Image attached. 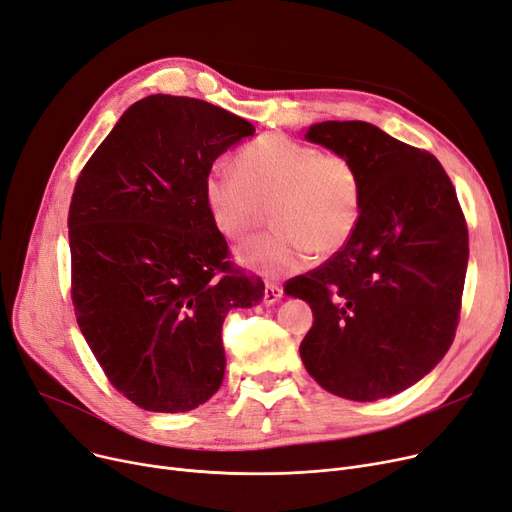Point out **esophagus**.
<instances>
[{"instance_id":"esophagus-1","label":"esophagus","mask_w":512,"mask_h":512,"mask_svg":"<svg viewBox=\"0 0 512 512\" xmlns=\"http://www.w3.org/2000/svg\"><path fill=\"white\" fill-rule=\"evenodd\" d=\"M283 296V287L279 283L266 281L264 285V304H275Z\"/></svg>"}]
</instances>
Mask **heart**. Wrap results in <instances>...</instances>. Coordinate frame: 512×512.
<instances>
[{
  "label": "heart",
  "instance_id": "heart-1",
  "mask_svg": "<svg viewBox=\"0 0 512 512\" xmlns=\"http://www.w3.org/2000/svg\"><path fill=\"white\" fill-rule=\"evenodd\" d=\"M235 168L216 164L204 179V202L214 227L239 241L273 206L279 229L243 243L237 256L262 275L302 271L316 256L342 250L362 212L356 164L287 135H264L237 154Z\"/></svg>",
  "mask_w": 512,
  "mask_h": 512
}]
</instances>
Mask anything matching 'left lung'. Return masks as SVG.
<instances>
[{
    "mask_svg": "<svg viewBox=\"0 0 512 512\" xmlns=\"http://www.w3.org/2000/svg\"><path fill=\"white\" fill-rule=\"evenodd\" d=\"M306 139L356 164L362 212L342 250L285 283L314 312L302 362L335 396H394L454 342L469 262L465 214L440 160L375 125L327 120Z\"/></svg>",
    "mask_w": 512,
    "mask_h": 512,
    "instance_id": "obj_1",
    "label": "left lung"
}]
</instances>
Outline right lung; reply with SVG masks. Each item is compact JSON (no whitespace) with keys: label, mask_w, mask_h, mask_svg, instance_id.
I'll return each mask as SVG.
<instances>
[{"label":"right lung","mask_w":512,"mask_h":512,"mask_svg":"<svg viewBox=\"0 0 512 512\" xmlns=\"http://www.w3.org/2000/svg\"><path fill=\"white\" fill-rule=\"evenodd\" d=\"M254 127L196 97L135 102L83 166L68 210L70 298L114 389L152 412L208 402L223 323L264 298L204 202L212 162Z\"/></svg>","instance_id":"1"}]
</instances>
